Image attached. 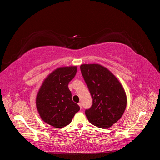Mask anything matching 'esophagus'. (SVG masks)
<instances>
[{
	"label": "esophagus",
	"instance_id": "34e87169",
	"mask_svg": "<svg viewBox=\"0 0 160 160\" xmlns=\"http://www.w3.org/2000/svg\"><path fill=\"white\" fill-rule=\"evenodd\" d=\"M78 105H79V107H80V108H81V109H82V103H79Z\"/></svg>",
	"mask_w": 160,
	"mask_h": 160
}]
</instances>
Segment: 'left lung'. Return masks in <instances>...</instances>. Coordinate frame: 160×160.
Listing matches in <instances>:
<instances>
[{"mask_svg": "<svg viewBox=\"0 0 160 160\" xmlns=\"http://www.w3.org/2000/svg\"><path fill=\"white\" fill-rule=\"evenodd\" d=\"M81 74L93 99L85 110L89 122L95 126L109 128L122 118L127 105L125 90L115 76L99 64H83Z\"/></svg>", "mask_w": 160, "mask_h": 160, "instance_id": "left-lung-1", "label": "left lung"}]
</instances>
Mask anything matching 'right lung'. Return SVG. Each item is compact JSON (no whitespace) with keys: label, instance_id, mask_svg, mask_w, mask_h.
Here are the masks:
<instances>
[{"label":"right lung","instance_id":"right-lung-1","mask_svg":"<svg viewBox=\"0 0 160 160\" xmlns=\"http://www.w3.org/2000/svg\"><path fill=\"white\" fill-rule=\"evenodd\" d=\"M77 67L57 68L43 81L36 98V106L41 118L56 128L69 125L72 118L80 109L72 100L68 88L74 78Z\"/></svg>","mask_w":160,"mask_h":160}]
</instances>
